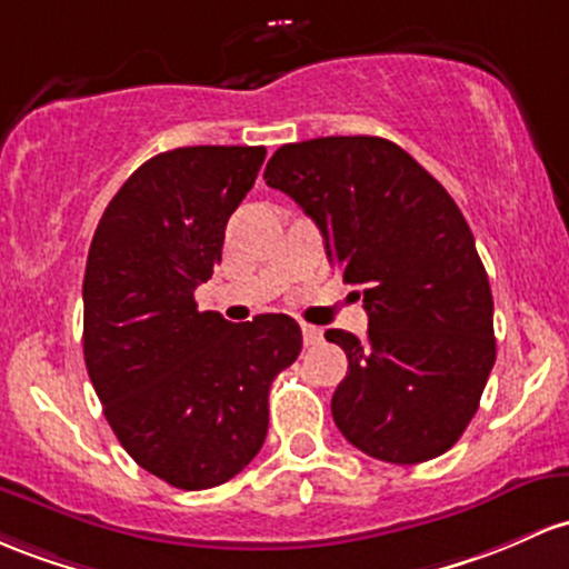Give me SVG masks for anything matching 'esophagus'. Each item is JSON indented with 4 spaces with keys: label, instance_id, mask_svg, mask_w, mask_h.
<instances>
[{
    "label": "esophagus",
    "instance_id": "1",
    "mask_svg": "<svg viewBox=\"0 0 569 569\" xmlns=\"http://www.w3.org/2000/svg\"><path fill=\"white\" fill-rule=\"evenodd\" d=\"M323 332L318 327H310V323H302V340L305 346H316V342H321Z\"/></svg>",
    "mask_w": 569,
    "mask_h": 569
}]
</instances>
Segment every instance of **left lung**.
<instances>
[{
  "label": "left lung",
  "mask_w": 569,
  "mask_h": 569,
  "mask_svg": "<svg viewBox=\"0 0 569 569\" xmlns=\"http://www.w3.org/2000/svg\"><path fill=\"white\" fill-rule=\"evenodd\" d=\"M264 180L313 218L329 261L365 297V340L323 335L348 356L337 429L391 465L446 453L497 359L489 274L451 193L397 142L367 134L289 142Z\"/></svg>",
  "instance_id": "1"
}]
</instances>
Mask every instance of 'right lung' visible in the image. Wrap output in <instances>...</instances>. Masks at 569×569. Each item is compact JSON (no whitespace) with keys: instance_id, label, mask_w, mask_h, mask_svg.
Segmentation results:
<instances>
[{"instance_id":"add662e5","label":"right lung","mask_w":569,"mask_h":569,"mask_svg":"<svg viewBox=\"0 0 569 569\" xmlns=\"http://www.w3.org/2000/svg\"><path fill=\"white\" fill-rule=\"evenodd\" d=\"M264 156V146L153 156L110 199L89 248L86 370L118 442L174 489L227 483L261 451L272 380L302 351L291 316L232 323L193 302Z\"/></svg>"}]
</instances>
